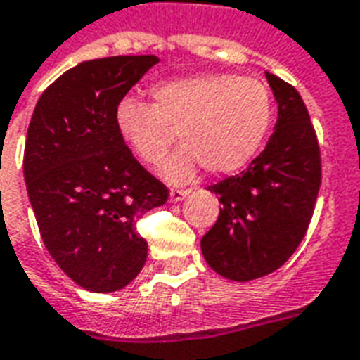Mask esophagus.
I'll return each instance as SVG.
<instances>
[{"mask_svg": "<svg viewBox=\"0 0 360 360\" xmlns=\"http://www.w3.org/2000/svg\"><path fill=\"white\" fill-rule=\"evenodd\" d=\"M189 193V189H182V188H172L171 189V200H174V202H176V200H182L184 197H186V195Z\"/></svg>", "mask_w": 360, "mask_h": 360, "instance_id": "obj_1", "label": "esophagus"}]
</instances>
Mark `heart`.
<instances>
[{"label": "heart", "instance_id": "heart-1", "mask_svg": "<svg viewBox=\"0 0 360 360\" xmlns=\"http://www.w3.org/2000/svg\"><path fill=\"white\" fill-rule=\"evenodd\" d=\"M152 105L133 97L116 108V127L146 165L167 160L176 141L186 144L167 167L172 180L197 165L212 174L244 169L259 154L274 122L269 86L233 73H206L165 80L150 90Z\"/></svg>", "mask_w": 360, "mask_h": 360}]
</instances>
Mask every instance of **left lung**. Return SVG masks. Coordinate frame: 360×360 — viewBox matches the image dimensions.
<instances>
[{
	"label": "left lung",
	"instance_id": "8db88e82",
	"mask_svg": "<svg viewBox=\"0 0 360 360\" xmlns=\"http://www.w3.org/2000/svg\"><path fill=\"white\" fill-rule=\"evenodd\" d=\"M266 79L278 103L266 148L246 171L208 186L221 208L200 250L212 269L235 281L263 278L293 255L321 186V150L302 97L280 77Z\"/></svg>",
	"mask_w": 360,
	"mask_h": 360
}]
</instances>
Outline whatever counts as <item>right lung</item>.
Segmentation results:
<instances>
[{
  "instance_id": "obj_1",
  "label": "right lung",
  "mask_w": 360,
  "mask_h": 360,
  "mask_svg": "<svg viewBox=\"0 0 360 360\" xmlns=\"http://www.w3.org/2000/svg\"><path fill=\"white\" fill-rule=\"evenodd\" d=\"M154 54L82 61L39 97L27 127L24 178L39 233L77 285L110 293L135 280L148 242L136 221L169 189L135 160L116 108Z\"/></svg>"
}]
</instances>
